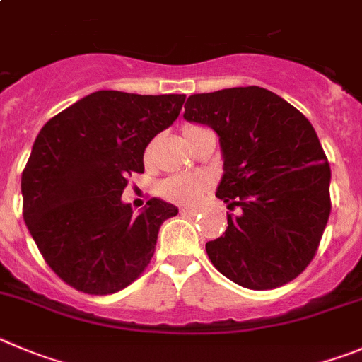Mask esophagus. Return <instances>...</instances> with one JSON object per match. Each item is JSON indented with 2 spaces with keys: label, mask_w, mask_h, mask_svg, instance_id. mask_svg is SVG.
<instances>
[{
  "label": "esophagus",
  "mask_w": 362,
  "mask_h": 362,
  "mask_svg": "<svg viewBox=\"0 0 362 362\" xmlns=\"http://www.w3.org/2000/svg\"><path fill=\"white\" fill-rule=\"evenodd\" d=\"M181 215H187V217H194V215L199 214L197 208H181Z\"/></svg>",
  "instance_id": "1"
}]
</instances>
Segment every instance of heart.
I'll use <instances>...</instances> for the list:
<instances>
[{"label":"heart","mask_w":362,"mask_h":362,"mask_svg":"<svg viewBox=\"0 0 362 362\" xmlns=\"http://www.w3.org/2000/svg\"><path fill=\"white\" fill-rule=\"evenodd\" d=\"M195 129L194 125L190 127H185V134ZM151 156V147L145 152V158ZM210 187V179L203 174H175L170 175V177L163 179L159 183V195L170 203L177 204H187V206H192V204L199 203L201 197L204 195V192Z\"/></svg>","instance_id":"obj_1"}]
</instances>
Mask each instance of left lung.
<instances>
[{
	"label": "left lung",
	"mask_w": 362,
	"mask_h": 362,
	"mask_svg": "<svg viewBox=\"0 0 362 362\" xmlns=\"http://www.w3.org/2000/svg\"><path fill=\"white\" fill-rule=\"evenodd\" d=\"M185 120L214 129L230 210L224 235L206 242L211 264L235 284L276 289L313 262L330 215V165L310 122L258 86L192 95Z\"/></svg>",
	"instance_id": "1"
}]
</instances>
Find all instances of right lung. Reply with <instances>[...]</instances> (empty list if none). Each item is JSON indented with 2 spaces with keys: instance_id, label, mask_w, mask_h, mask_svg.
Returning <instances> with one entry per match:
<instances>
[{
  "instance_id": "obj_1",
  "label": "right lung",
  "mask_w": 362,
  "mask_h": 362,
  "mask_svg": "<svg viewBox=\"0 0 362 362\" xmlns=\"http://www.w3.org/2000/svg\"><path fill=\"white\" fill-rule=\"evenodd\" d=\"M185 95L97 91L46 122L21 175L23 217L52 271L86 294L125 289L154 255L158 231L177 208L122 203L144 152L172 125Z\"/></svg>"
}]
</instances>
